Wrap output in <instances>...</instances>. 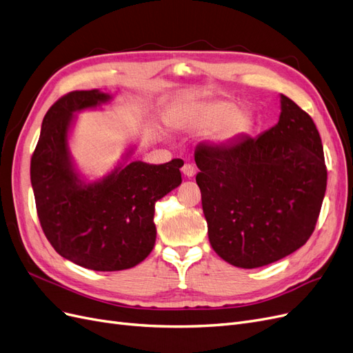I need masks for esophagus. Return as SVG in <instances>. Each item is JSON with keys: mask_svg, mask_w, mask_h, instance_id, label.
Instances as JSON below:
<instances>
[{"mask_svg": "<svg viewBox=\"0 0 353 353\" xmlns=\"http://www.w3.org/2000/svg\"><path fill=\"white\" fill-rule=\"evenodd\" d=\"M181 172H183V174H185L186 177H193V176L196 174V168H195V165H192V164L186 163V164L183 165V168H181Z\"/></svg>", "mask_w": 353, "mask_h": 353, "instance_id": "34e87169", "label": "esophagus"}]
</instances>
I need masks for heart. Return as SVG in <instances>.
I'll return each mask as SVG.
<instances>
[{"instance_id":"b5f03b06","label":"heart","mask_w":353,"mask_h":353,"mask_svg":"<svg viewBox=\"0 0 353 353\" xmlns=\"http://www.w3.org/2000/svg\"><path fill=\"white\" fill-rule=\"evenodd\" d=\"M181 123L195 130L215 128L212 138L219 142H227L245 130L248 119L243 112L236 111L233 102L212 101L186 110L181 116Z\"/></svg>"}]
</instances>
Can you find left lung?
I'll return each mask as SVG.
<instances>
[{"label":"left lung","mask_w":353,"mask_h":353,"mask_svg":"<svg viewBox=\"0 0 353 353\" xmlns=\"http://www.w3.org/2000/svg\"><path fill=\"white\" fill-rule=\"evenodd\" d=\"M195 163L210 243L229 264L276 263L314 233L327 167L314 120L290 98L281 95L274 128L258 138L201 143Z\"/></svg>","instance_id":"obj_1"}]
</instances>
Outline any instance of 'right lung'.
<instances>
[{"mask_svg": "<svg viewBox=\"0 0 353 353\" xmlns=\"http://www.w3.org/2000/svg\"><path fill=\"white\" fill-rule=\"evenodd\" d=\"M110 97L73 90L57 99L42 121L30 160V181L43 234L57 254L94 271L132 268L151 254L155 202L181 183V160L133 161L97 183L74 174L67 151L73 112Z\"/></svg>", "mask_w": 353, "mask_h": 353, "instance_id": "obj_1", "label": "right lung"}]
</instances>
